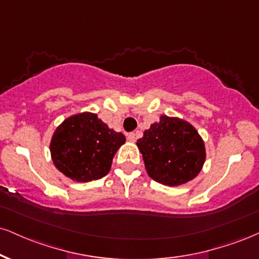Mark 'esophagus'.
Here are the masks:
<instances>
[{"label": "esophagus", "instance_id": "34e87169", "mask_svg": "<svg viewBox=\"0 0 259 259\" xmlns=\"http://www.w3.org/2000/svg\"><path fill=\"white\" fill-rule=\"evenodd\" d=\"M127 140H129L130 142H135V140H136V135L134 133H130V134H127Z\"/></svg>", "mask_w": 259, "mask_h": 259}]
</instances>
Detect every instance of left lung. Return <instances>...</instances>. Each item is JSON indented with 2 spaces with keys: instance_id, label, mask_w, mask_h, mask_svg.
I'll return each mask as SVG.
<instances>
[{
  "instance_id": "left-lung-1",
  "label": "left lung",
  "mask_w": 259,
  "mask_h": 259,
  "mask_svg": "<svg viewBox=\"0 0 259 259\" xmlns=\"http://www.w3.org/2000/svg\"><path fill=\"white\" fill-rule=\"evenodd\" d=\"M136 145L148 175L166 186H180L194 179L206 155L197 130L180 118L167 116L152 124Z\"/></svg>"
}]
</instances>
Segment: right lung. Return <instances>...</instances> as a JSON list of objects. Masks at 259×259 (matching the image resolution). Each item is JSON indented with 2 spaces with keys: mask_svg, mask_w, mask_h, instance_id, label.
Returning a JSON list of instances; mask_svg holds the SVG:
<instances>
[{
  "mask_svg": "<svg viewBox=\"0 0 259 259\" xmlns=\"http://www.w3.org/2000/svg\"><path fill=\"white\" fill-rule=\"evenodd\" d=\"M125 136L110 129L89 112L62 121L51 142L55 166L70 179L89 182L102 179L111 169L112 159Z\"/></svg>",
  "mask_w": 259,
  "mask_h": 259,
  "instance_id": "add662e5",
  "label": "right lung"
}]
</instances>
